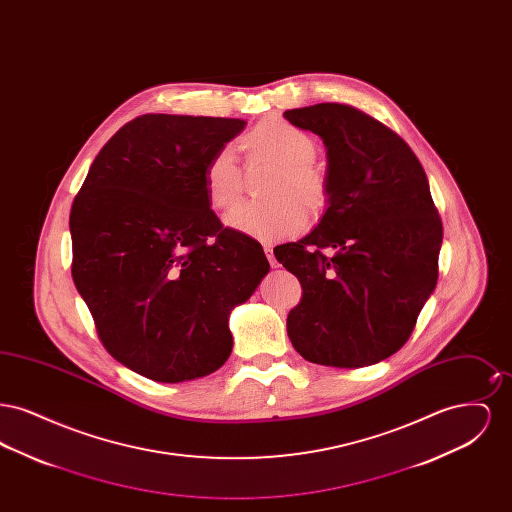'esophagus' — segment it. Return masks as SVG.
Wrapping results in <instances>:
<instances>
[{
    "instance_id": "34e87169",
    "label": "esophagus",
    "mask_w": 512,
    "mask_h": 512,
    "mask_svg": "<svg viewBox=\"0 0 512 512\" xmlns=\"http://www.w3.org/2000/svg\"><path fill=\"white\" fill-rule=\"evenodd\" d=\"M265 249V255H267L268 263H270V267L276 268L278 267V261L274 259V251H272V247L270 245H265L263 247Z\"/></svg>"
}]
</instances>
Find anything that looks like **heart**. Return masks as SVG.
<instances>
[{
    "mask_svg": "<svg viewBox=\"0 0 512 512\" xmlns=\"http://www.w3.org/2000/svg\"><path fill=\"white\" fill-rule=\"evenodd\" d=\"M247 167L274 169L263 188L267 201L249 203L228 217V226L261 242H278L299 234L309 219L318 220L330 209L332 182L315 163V138L292 122L268 117L240 138ZM207 201L217 211H230L244 194V172L230 149L220 147L203 167ZM308 211L305 212L304 209Z\"/></svg>",
    "mask_w": 512,
    "mask_h": 512,
    "instance_id": "1",
    "label": "heart"
}]
</instances>
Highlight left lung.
Wrapping results in <instances>:
<instances>
[{
  "mask_svg": "<svg viewBox=\"0 0 512 512\" xmlns=\"http://www.w3.org/2000/svg\"><path fill=\"white\" fill-rule=\"evenodd\" d=\"M328 147L332 203L303 240L274 247L301 284L288 315L295 351L359 368L399 351L438 282L443 226L413 149L357 107L317 103L284 113Z\"/></svg>",
  "mask_w": 512,
  "mask_h": 512,
  "instance_id": "1",
  "label": "left lung"
}]
</instances>
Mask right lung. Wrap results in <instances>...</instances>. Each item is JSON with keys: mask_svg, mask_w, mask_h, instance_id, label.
<instances>
[{"mask_svg": "<svg viewBox=\"0 0 512 512\" xmlns=\"http://www.w3.org/2000/svg\"><path fill=\"white\" fill-rule=\"evenodd\" d=\"M245 122L147 113L101 147L71 209L74 286L99 340L155 382L207 376L232 351L228 315L268 272L261 244L224 226L207 159Z\"/></svg>", "mask_w": 512, "mask_h": 512, "instance_id": "obj_1", "label": "right lung"}]
</instances>
